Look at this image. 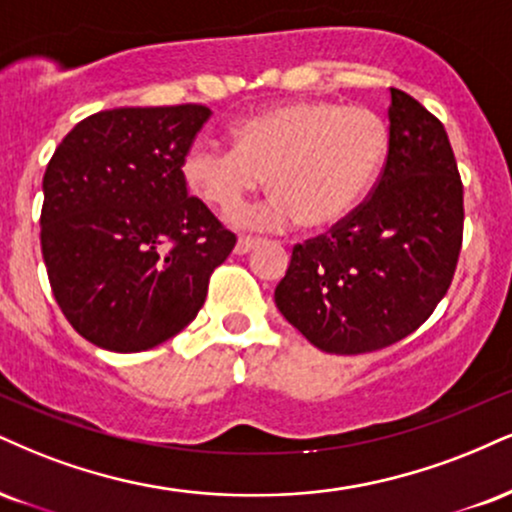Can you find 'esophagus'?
<instances>
[{
	"mask_svg": "<svg viewBox=\"0 0 512 512\" xmlns=\"http://www.w3.org/2000/svg\"><path fill=\"white\" fill-rule=\"evenodd\" d=\"M257 243H260V240H257V238L243 236V238H238V243H236V248H233V252H236V255H248V252L255 248Z\"/></svg>",
	"mask_w": 512,
	"mask_h": 512,
	"instance_id": "34e87169",
	"label": "esophagus"
}]
</instances>
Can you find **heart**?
<instances>
[{
	"label": "heart",
	"mask_w": 512,
	"mask_h": 512,
	"mask_svg": "<svg viewBox=\"0 0 512 512\" xmlns=\"http://www.w3.org/2000/svg\"><path fill=\"white\" fill-rule=\"evenodd\" d=\"M233 147L200 138L188 147L181 176L193 195L236 212L264 186L276 195L243 209L240 226L300 224L322 231L346 221L381 174L389 133L377 114L324 100L276 104L233 126Z\"/></svg>",
	"instance_id": "heart-1"
}]
</instances>
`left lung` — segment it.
<instances>
[{"label":"left lung","instance_id":"obj_1","mask_svg":"<svg viewBox=\"0 0 512 512\" xmlns=\"http://www.w3.org/2000/svg\"><path fill=\"white\" fill-rule=\"evenodd\" d=\"M463 219V183L443 123L391 88L389 155L377 188L329 236L295 245L276 307L324 353L391 346L446 295Z\"/></svg>","mask_w":512,"mask_h":512}]
</instances>
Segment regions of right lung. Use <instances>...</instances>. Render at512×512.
Listing matches in <instances>:
<instances>
[{
  "label": "right lung",
  "instance_id": "1",
  "mask_svg": "<svg viewBox=\"0 0 512 512\" xmlns=\"http://www.w3.org/2000/svg\"><path fill=\"white\" fill-rule=\"evenodd\" d=\"M202 104L119 107L73 126L42 178L40 243L73 329L114 353H140L193 322L236 236L181 176L209 119Z\"/></svg>",
  "mask_w": 512,
  "mask_h": 512
}]
</instances>
